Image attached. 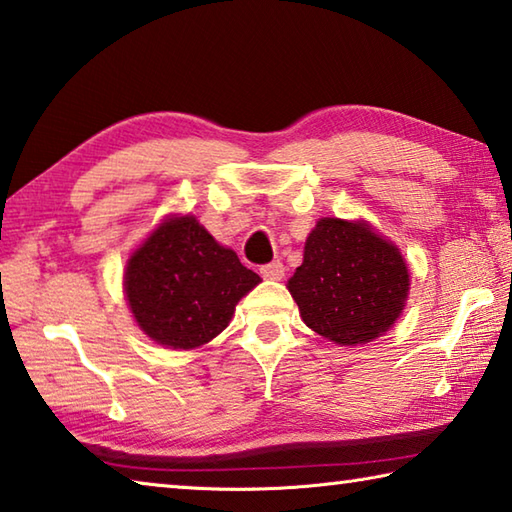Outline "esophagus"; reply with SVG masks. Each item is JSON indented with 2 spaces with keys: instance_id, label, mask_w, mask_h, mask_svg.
<instances>
[{
  "instance_id": "1",
  "label": "esophagus",
  "mask_w": 512,
  "mask_h": 512,
  "mask_svg": "<svg viewBox=\"0 0 512 512\" xmlns=\"http://www.w3.org/2000/svg\"><path fill=\"white\" fill-rule=\"evenodd\" d=\"M259 273H262L264 280H282L284 277V264L277 259V262H271V264H264L262 268H259Z\"/></svg>"
}]
</instances>
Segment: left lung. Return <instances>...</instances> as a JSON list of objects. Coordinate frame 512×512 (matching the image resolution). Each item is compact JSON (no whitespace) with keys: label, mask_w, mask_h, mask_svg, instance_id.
<instances>
[{"label":"left lung","mask_w":512,"mask_h":512,"mask_svg":"<svg viewBox=\"0 0 512 512\" xmlns=\"http://www.w3.org/2000/svg\"><path fill=\"white\" fill-rule=\"evenodd\" d=\"M302 320L336 345H362L392 327L410 291L403 255L365 224L320 219L288 280Z\"/></svg>","instance_id":"8db88e82"}]
</instances>
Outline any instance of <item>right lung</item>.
Masks as SVG:
<instances>
[{
	"label": "right lung",
	"instance_id": "add662e5",
	"mask_svg": "<svg viewBox=\"0 0 512 512\" xmlns=\"http://www.w3.org/2000/svg\"><path fill=\"white\" fill-rule=\"evenodd\" d=\"M257 284L259 275L194 217L167 219L132 255L125 273L138 327L172 349H194L219 336L237 302Z\"/></svg>",
	"mask_w": 512,
	"mask_h": 512
}]
</instances>
